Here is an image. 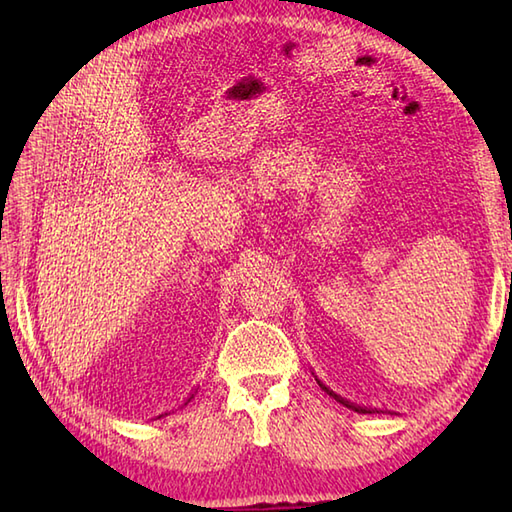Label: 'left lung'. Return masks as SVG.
Segmentation results:
<instances>
[{
	"label": "left lung",
	"instance_id": "1",
	"mask_svg": "<svg viewBox=\"0 0 512 512\" xmlns=\"http://www.w3.org/2000/svg\"><path fill=\"white\" fill-rule=\"evenodd\" d=\"M317 383H319V387L323 389V391H328V394L334 398V400H339L341 405H345V407H350V409H354V411H358V413H372V411H376V409H367V407H358V405H354V402H350V400H345L343 396H339V394H334V391L330 389V387H325L321 380L317 378Z\"/></svg>",
	"mask_w": 512,
	"mask_h": 512
}]
</instances>
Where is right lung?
Masks as SVG:
<instances>
[{
  "mask_svg": "<svg viewBox=\"0 0 512 512\" xmlns=\"http://www.w3.org/2000/svg\"><path fill=\"white\" fill-rule=\"evenodd\" d=\"M191 398H193V394H191V396H189V398H187V402H189V400H191ZM187 402H184V405H187ZM158 418H160V416H158Z\"/></svg>",
  "mask_w": 512,
  "mask_h": 512,
  "instance_id": "add662e5",
  "label": "right lung"
}]
</instances>
